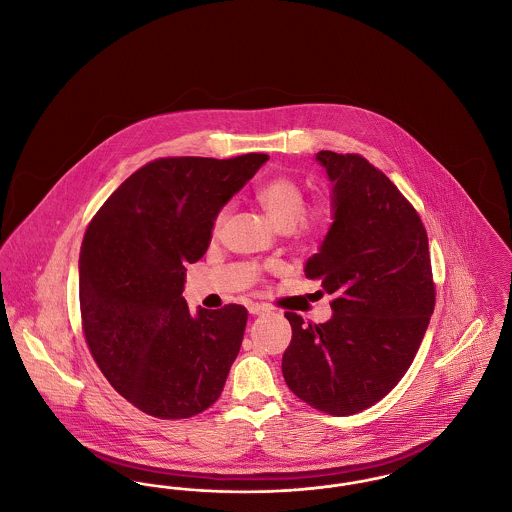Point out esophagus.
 Masks as SVG:
<instances>
[{"label": "esophagus", "mask_w": 512, "mask_h": 512, "mask_svg": "<svg viewBox=\"0 0 512 512\" xmlns=\"http://www.w3.org/2000/svg\"><path fill=\"white\" fill-rule=\"evenodd\" d=\"M248 312H250V314H254V316H260V314H266V312H269V308L266 304L252 302V304L248 306Z\"/></svg>", "instance_id": "esophagus-1"}]
</instances>
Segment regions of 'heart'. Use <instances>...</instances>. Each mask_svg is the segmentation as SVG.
<instances>
[{"label": "heart", "mask_w": 512, "mask_h": 512, "mask_svg": "<svg viewBox=\"0 0 512 512\" xmlns=\"http://www.w3.org/2000/svg\"><path fill=\"white\" fill-rule=\"evenodd\" d=\"M256 200L269 219L281 227H295L302 237H312L323 231L333 219V200L320 194L304 204L302 183L293 175H275L256 189ZM229 208H221L214 219V233H219L227 221Z\"/></svg>", "instance_id": "1"}]
</instances>
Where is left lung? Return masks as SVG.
<instances>
[{"label": "left lung", "instance_id": "8db88e82", "mask_svg": "<svg viewBox=\"0 0 512 512\" xmlns=\"http://www.w3.org/2000/svg\"><path fill=\"white\" fill-rule=\"evenodd\" d=\"M333 181L335 221L306 275L333 316L293 327L283 377L300 401L350 416L381 401L410 368L435 308L428 233L403 192L360 154L316 156Z\"/></svg>", "mask_w": 512, "mask_h": 512}]
</instances>
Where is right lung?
I'll use <instances>...</instances> for the list:
<instances>
[{
	"instance_id": "add662e5",
	"label": "right lung",
	"mask_w": 512,
	"mask_h": 512,
	"mask_svg": "<svg viewBox=\"0 0 512 512\" xmlns=\"http://www.w3.org/2000/svg\"><path fill=\"white\" fill-rule=\"evenodd\" d=\"M268 158H158L136 169L86 227L84 339L111 387L148 416L192 418L223 391L248 312L225 304L192 316L181 296L185 266L204 256L217 212Z\"/></svg>"
}]
</instances>
